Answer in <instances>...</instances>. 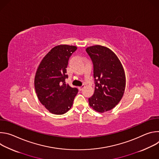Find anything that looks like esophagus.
I'll return each instance as SVG.
<instances>
[{
    "label": "esophagus",
    "mask_w": 159,
    "mask_h": 159,
    "mask_svg": "<svg viewBox=\"0 0 159 159\" xmlns=\"http://www.w3.org/2000/svg\"><path fill=\"white\" fill-rule=\"evenodd\" d=\"M84 87H85V85H82L81 87H79V90H82Z\"/></svg>",
    "instance_id": "esophagus-1"
}]
</instances>
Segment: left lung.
Returning a JSON list of instances; mask_svg holds the SVG:
<instances>
[{
  "mask_svg": "<svg viewBox=\"0 0 159 159\" xmlns=\"http://www.w3.org/2000/svg\"><path fill=\"white\" fill-rule=\"evenodd\" d=\"M94 66V93L90 106L99 112L114 108L121 101L126 85L125 74L116 54L107 47L95 45L86 48Z\"/></svg>",
  "mask_w": 159,
  "mask_h": 159,
  "instance_id": "obj_1",
  "label": "left lung"
}]
</instances>
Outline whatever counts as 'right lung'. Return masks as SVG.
<instances>
[{
	"label": "right lung",
	"instance_id": "right-lung-1",
	"mask_svg": "<svg viewBox=\"0 0 159 159\" xmlns=\"http://www.w3.org/2000/svg\"><path fill=\"white\" fill-rule=\"evenodd\" d=\"M77 48L61 44L53 48L41 60L36 73L34 87L38 99L50 112L63 115L69 111L78 89L65 84L69 58Z\"/></svg>",
	"mask_w": 159,
	"mask_h": 159
}]
</instances>
